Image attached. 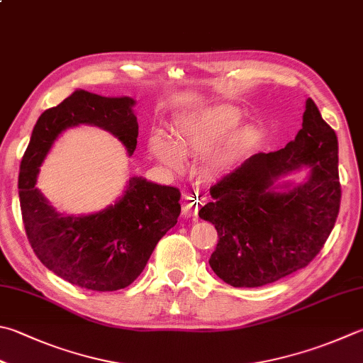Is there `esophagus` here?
<instances>
[{
    "instance_id": "1",
    "label": "esophagus",
    "mask_w": 363,
    "mask_h": 363,
    "mask_svg": "<svg viewBox=\"0 0 363 363\" xmlns=\"http://www.w3.org/2000/svg\"><path fill=\"white\" fill-rule=\"evenodd\" d=\"M201 205H202V201L199 199V197L186 194V196H184V199H183V203H182V215L184 218L196 216L197 210L201 208Z\"/></svg>"
}]
</instances>
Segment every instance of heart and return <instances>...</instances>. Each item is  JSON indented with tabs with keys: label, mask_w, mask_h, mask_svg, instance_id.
Masks as SVG:
<instances>
[{
	"label": "heart",
	"mask_w": 363,
	"mask_h": 363,
	"mask_svg": "<svg viewBox=\"0 0 363 363\" xmlns=\"http://www.w3.org/2000/svg\"><path fill=\"white\" fill-rule=\"evenodd\" d=\"M242 117V111L225 104L197 108L174 121V142L161 133H155L148 139V150L167 169L180 170L183 167V155L199 156L210 153L240 123ZM256 139V126L245 125L235 129L223 145L205 160V169L216 172L229 166Z\"/></svg>",
	"instance_id": "obj_1"
}]
</instances>
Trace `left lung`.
Here are the masks:
<instances>
[{
	"instance_id": "obj_1",
	"label": "left lung",
	"mask_w": 363,
	"mask_h": 363,
	"mask_svg": "<svg viewBox=\"0 0 363 363\" xmlns=\"http://www.w3.org/2000/svg\"><path fill=\"white\" fill-rule=\"evenodd\" d=\"M308 167L302 184L283 176ZM199 210L218 232L210 267L234 288L275 283L308 265L337 221L338 139L311 98L302 129L278 152L257 153L210 188Z\"/></svg>"
}]
</instances>
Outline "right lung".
Masks as SVG:
<instances>
[{
  "instance_id": "obj_1",
  "label": "right lung",
  "mask_w": 363,
  "mask_h": 363,
  "mask_svg": "<svg viewBox=\"0 0 363 363\" xmlns=\"http://www.w3.org/2000/svg\"><path fill=\"white\" fill-rule=\"evenodd\" d=\"M134 106L128 96L75 90L40 115L20 164V208L34 255L55 275L84 289L106 292L131 284L162 235L177 224L182 194L174 186L131 177L113 205L90 215H65L36 188L39 167L58 135L79 125L106 129L131 156L139 134Z\"/></svg>"
}]
</instances>
